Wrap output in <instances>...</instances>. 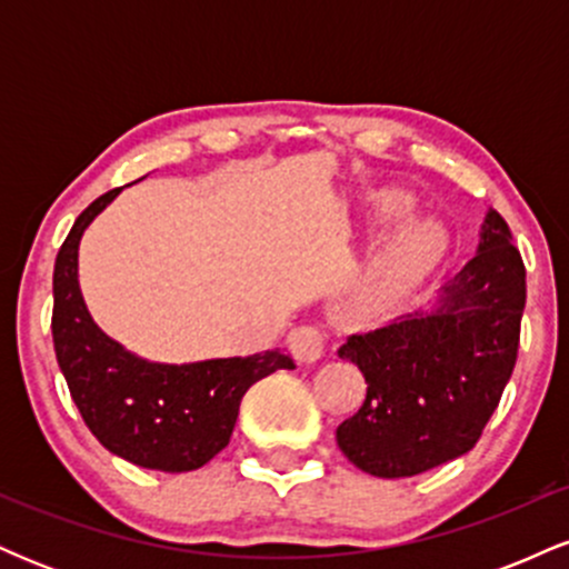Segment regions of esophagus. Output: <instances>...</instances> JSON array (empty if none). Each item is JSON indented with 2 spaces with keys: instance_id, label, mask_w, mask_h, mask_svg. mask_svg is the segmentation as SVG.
Wrapping results in <instances>:
<instances>
[{
  "instance_id": "esophagus-1",
  "label": "esophagus",
  "mask_w": 569,
  "mask_h": 569,
  "mask_svg": "<svg viewBox=\"0 0 569 569\" xmlns=\"http://www.w3.org/2000/svg\"><path fill=\"white\" fill-rule=\"evenodd\" d=\"M289 348L299 363H316L323 358L329 342H326V337L316 326H299V329H293L289 335Z\"/></svg>"
}]
</instances>
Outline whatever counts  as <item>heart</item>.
<instances>
[{
	"label": "heart",
	"instance_id": "heart-1",
	"mask_svg": "<svg viewBox=\"0 0 569 569\" xmlns=\"http://www.w3.org/2000/svg\"><path fill=\"white\" fill-rule=\"evenodd\" d=\"M411 208L415 198L401 189H380L367 200V221L377 230L396 224L401 218L405 221L385 238L380 251L358 278L356 299L363 310L382 312L403 302L443 251L447 234L439 221L428 217L407 220Z\"/></svg>",
	"mask_w": 569,
	"mask_h": 569
}]
</instances>
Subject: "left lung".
<instances>
[{"instance_id": "left-lung-1", "label": "left lung", "mask_w": 569, "mask_h": 569, "mask_svg": "<svg viewBox=\"0 0 569 569\" xmlns=\"http://www.w3.org/2000/svg\"><path fill=\"white\" fill-rule=\"evenodd\" d=\"M489 208L476 257L430 310L352 335L339 358L367 380V401L337 428L363 473L403 479L471 452L498 409L519 352L527 280L519 248Z\"/></svg>"}]
</instances>
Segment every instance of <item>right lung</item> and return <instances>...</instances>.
Masks as SVG:
<instances>
[{"label": "right lung", "mask_w": 569, "mask_h": 569, "mask_svg": "<svg viewBox=\"0 0 569 569\" xmlns=\"http://www.w3.org/2000/svg\"><path fill=\"white\" fill-rule=\"evenodd\" d=\"M120 189L77 217L53 270V345L58 367L84 426L109 452L149 468L184 473L230 443L246 390L278 369H293L280 350L192 363L147 361L103 335L88 312L77 257L80 240Z\"/></svg>", "instance_id": "obj_1"}]
</instances>
